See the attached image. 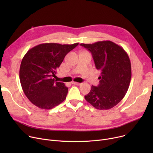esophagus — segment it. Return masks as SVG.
<instances>
[{"label":"esophagus","instance_id":"1","mask_svg":"<svg viewBox=\"0 0 153 153\" xmlns=\"http://www.w3.org/2000/svg\"><path fill=\"white\" fill-rule=\"evenodd\" d=\"M72 84H74V85H80L82 84V83H79V82H72Z\"/></svg>","mask_w":153,"mask_h":153}]
</instances>
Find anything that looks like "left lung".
<instances>
[{
  "mask_svg": "<svg viewBox=\"0 0 153 153\" xmlns=\"http://www.w3.org/2000/svg\"><path fill=\"white\" fill-rule=\"evenodd\" d=\"M80 45L91 53L96 69L101 71L99 85H92L85 100L99 110L115 107L125 97L130 85L131 68L127 53L110 41Z\"/></svg>",
  "mask_w": 153,
  "mask_h": 153,
  "instance_id": "1",
  "label": "left lung"
}]
</instances>
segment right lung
Masks as SVG:
<instances>
[{"label":"right lung","instance_id":"obj_1","mask_svg":"<svg viewBox=\"0 0 153 153\" xmlns=\"http://www.w3.org/2000/svg\"><path fill=\"white\" fill-rule=\"evenodd\" d=\"M78 43L72 45L44 43L30 49L22 61L20 80L23 91L36 107L51 109L66 98L68 88L54 77L66 55Z\"/></svg>","mask_w":153,"mask_h":153}]
</instances>
